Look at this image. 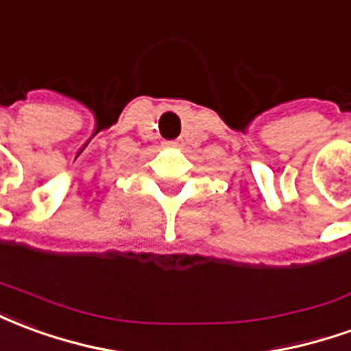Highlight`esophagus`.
<instances>
[{
    "instance_id": "obj_1",
    "label": "esophagus",
    "mask_w": 351,
    "mask_h": 351,
    "mask_svg": "<svg viewBox=\"0 0 351 351\" xmlns=\"http://www.w3.org/2000/svg\"><path fill=\"white\" fill-rule=\"evenodd\" d=\"M166 145H168V147H180V143H178V141H166Z\"/></svg>"
}]
</instances>
